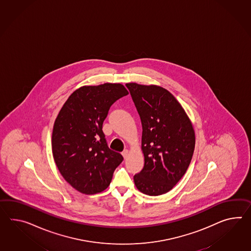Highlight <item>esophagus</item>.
I'll list each match as a JSON object with an SVG mask.
<instances>
[{"instance_id":"esophagus-1","label":"esophagus","mask_w":251,"mask_h":251,"mask_svg":"<svg viewBox=\"0 0 251 251\" xmlns=\"http://www.w3.org/2000/svg\"><path fill=\"white\" fill-rule=\"evenodd\" d=\"M122 154H123V157H124V159H126V158H127V157H128V150H124V151H123V153H122Z\"/></svg>"}]
</instances>
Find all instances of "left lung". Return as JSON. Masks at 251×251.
<instances>
[{"label": "left lung", "mask_w": 251, "mask_h": 251, "mask_svg": "<svg viewBox=\"0 0 251 251\" xmlns=\"http://www.w3.org/2000/svg\"><path fill=\"white\" fill-rule=\"evenodd\" d=\"M142 125L144 167L134 175L137 189L149 196L167 193L190 166L195 133L189 117L171 92L156 85L127 83Z\"/></svg>", "instance_id": "left-lung-1"}]
</instances>
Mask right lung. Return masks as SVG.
<instances>
[{
	"instance_id": "right-lung-1",
	"label": "right lung",
	"mask_w": 251,
	"mask_h": 251,
	"mask_svg": "<svg viewBox=\"0 0 251 251\" xmlns=\"http://www.w3.org/2000/svg\"><path fill=\"white\" fill-rule=\"evenodd\" d=\"M128 94L120 83L83 86L72 93L56 118L53 159L64 179L83 194L106 190L123 162L122 154L108 147L102 124L110 106Z\"/></svg>"
}]
</instances>
